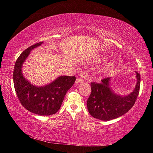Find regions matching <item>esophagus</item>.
<instances>
[{
  "instance_id": "esophagus-1",
  "label": "esophagus",
  "mask_w": 153,
  "mask_h": 153,
  "mask_svg": "<svg viewBox=\"0 0 153 153\" xmlns=\"http://www.w3.org/2000/svg\"><path fill=\"white\" fill-rule=\"evenodd\" d=\"M82 82H84V79L82 78H77L76 80V84H80Z\"/></svg>"
}]
</instances>
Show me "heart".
<instances>
[{"label": "heart", "mask_w": 153, "mask_h": 153, "mask_svg": "<svg viewBox=\"0 0 153 153\" xmlns=\"http://www.w3.org/2000/svg\"><path fill=\"white\" fill-rule=\"evenodd\" d=\"M110 68H111V66H108V68H107V69H110Z\"/></svg>", "instance_id": "obj_1"}]
</instances>
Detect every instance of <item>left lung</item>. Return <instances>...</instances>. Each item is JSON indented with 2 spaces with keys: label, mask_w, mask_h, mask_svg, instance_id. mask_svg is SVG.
Here are the masks:
<instances>
[{
  "label": "left lung",
  "mask_w": 153,
  "mask_h": 153,
  "mask_svg": "<svg viewBox=\"0 0 153 153\" xmlns=\"http://www.w3.org/2000/svg\"><path fill=\"white\" fill-rule=\"evenodd\" d=\"M136 73L137 84L134 91L122 97L116 94L110 88V77L102 79L100 83H91V94L87 100L89 113L93 117L102 121L114 120L126 113L135 104L138 97L140 75Z\"/></svg>",
  "instance_id": "1"
}]
</instances>
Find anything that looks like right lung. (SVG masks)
<instances>
[{
  "label": "right lung",
  "mask_w": 153,
  "mask_h": 153,
  "mask_svg": "<svg viewBox=\"0 0 153 153\" xmlns=\"http://www.w3.org/2000/svg\"><path fill=\"white\" fill-rule=\"evenodd\" d=\"M42 43H36L21 54L15 62L13 78L17 98L23 107L37 115H51L59 110L67 90L73 86L76 77L60 76L51 84L40 87L33 86L25 79L22 71L23 63L30 51Z\"/></svg>",
  "instance_id": "right-lung-1"
}]
</instances>
